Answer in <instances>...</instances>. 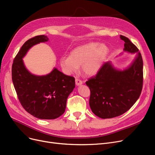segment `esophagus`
<instances>
[{"label":"esophagus","instance_id":"1","mask_svg":"<svg viewBox=\"0 0 155 155\" xmlns=\"http://www.w3.org/2000/svg\"><path fill=\"white\" fill-rule=\"evenodd\" d=\"M75 83H76L77 86H79V85H82V84H83L82 80H80V79H78V78H76V79H75Z\"/></svg>","mask_w":155,"mask_h":155}]
</instances>
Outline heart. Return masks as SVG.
Returning <instances> with one entry per match:
<instances>
[{"label": "heart", "instance_id": "b5f03b06", "mask_svg": "<svg viewBox=\"0 0 155 155\" xmlns=\"http://www.w3.org/2000/svg\"><path fill=\"white\" fill-rule=\"evenodd\" d=\"M109 52V48L105 44L90 42L73 49L69 56H62L59 64L66 75L76 73L81 66L85 75L92 76L102 68Z\"/></svg>", "mask_w": 155, "mask_h": 155}]
</instances>
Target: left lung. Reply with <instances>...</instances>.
<instances>
[{"mask_svg":"<svg viewBox=\"0 0 155 155\" xmlns=\"http://www.w3.org/2000/svg\"><path fill=\"white\" fill-rule=\"evenodd\" d=\"M120 38L125 42L124 52L136 53L132 63L123 69L117 68L111 61L105 63L96 76L86 82L91 91V109L103 119L127 111L139 99L143 88V62L140 53L129 38L123 35Z\"/></svg>","mask_w":155,"mask_h":155,"instance_id":"left-lung-1","label":"left lung"}]
</instances>
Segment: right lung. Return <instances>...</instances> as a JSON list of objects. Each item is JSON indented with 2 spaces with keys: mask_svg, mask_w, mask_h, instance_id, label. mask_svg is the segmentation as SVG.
Returning <instances> with one entry per match:
<instances>
[{
  "mask_svg": "<svg viewBox=\"0 0 155 155\" xmlns=\"http://www.w3.org/2000/svg\"><path fill=\"white\" fill-rule=\"evenodd\" d=\"M49 41L45 35L28 40L21 47L12 66V80L24 109L39 119L52 120L65 111L67 98L75 87V78L56 68L45 75L32 74L26 68L23 58L38 44Z\"/></svg>",
  "mask_w": 155,
  "mask_h": 155,
  "instance_id": "add662e5",
  "label": "right lung"
}]
</instances>
